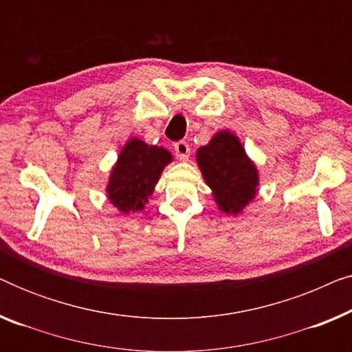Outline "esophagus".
I'll return each instance as SVG.
<instances>
[{
	"label": "esophagus",
	"instance_id": "1",
	"mask_svg": "<svg viewBox=\"0 0 352 352\" xmlns=\"http://www.w3.org/2000/svg\"><path fill=\"white\" fill-rule=\"evenodd\" d=\"M175 152H176V157L179 158V160L186 162L187 158H189V155H190V147H189V144L184 142V141L176 142V144H175Z\"/></svg>",
	"mask_w": 352,
	"mask_h": 352
}]
</instances>
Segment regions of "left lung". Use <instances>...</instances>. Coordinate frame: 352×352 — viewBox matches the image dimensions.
<instances>
[{
    "mask_svg": "<svg viewBox=\"0 0 352 352\" xmlns=\"http://www.w3.org/2000/svg\"><path fill=\"white\" fill-rule=\"evenodd\" d=\"M195 158L219 211L232 216L242 214L256 199L258 166L245 152L235 133L229 129L214 133L206 146L197 148Z\"/></svg>",
    "mask_w": 352,
    "mask_h": 352,
    "instance_id": "left-lung-1",
    "label": "left lung"
}]
</instances>
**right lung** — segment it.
I'll use <instances>...</instances> for the list:
<instances>
[{
    "instance_id": "obj_1",
    "label": "right lung",
    "mask_w": 352,
    "mask_h": 352,
    "mask_svg": "<svg viewBox=\"0 0 352 352\" xmlns=\"http://www.w3.org/2000/svg\"><path fill=\"white\" fill-rule=\"evenodd\" d=\"M173 155L165 147L148 146L139 138L128 139L110 170L107 199L122 214L142 211Z\"/></svg>"
}]
</instances>
